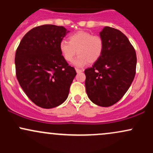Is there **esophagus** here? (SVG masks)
<instances>
[{
	"instance_id": "34e87169",
	"label": "esophagus",
	"mask_w": 153,
	"mask_h": 153,
	"mask_svg": "<svg viewBox=\"0 0 153 153\" xmlns=\"http://www.w3.org/2000/svg\"><path fill=\"white\" fill-rule=\"evenodd\" d=\"M75 71H76V72L78 73H81V72H82V70H80V69H78V68H76V69H75Z\"/></svg>"
}]
</instances>
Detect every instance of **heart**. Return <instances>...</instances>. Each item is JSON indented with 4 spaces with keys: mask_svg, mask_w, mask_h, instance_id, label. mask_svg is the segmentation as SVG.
<instances>
[{
    "mask_svg": "<svg viewBox=\"0 0 153 153\" xmlns=\"http://www.w3.org/2000/svg\"><path fill=\"white\" fill-rule=\"evenodd\" d=\"M68 41L59 43V51L67 62H73L77 53L79 56L75 59L77 66L94 63L101 57L104 43L99 35H92L90 32L78 31L70 35Z\"/></svg>",
    "mask_w": 153,
    "mask_h": 153,
    "instance_id": "obj_1",
    "label": "heart"
}]
</instances>
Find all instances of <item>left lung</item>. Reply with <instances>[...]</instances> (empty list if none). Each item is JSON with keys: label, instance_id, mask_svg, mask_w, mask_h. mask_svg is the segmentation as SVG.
Here are the masks:
<instances>
[{"label": "left lung", "instance_id": "obj_1", "mask_svg": "<svg viewBox=\"0 0 153 153\" xmlns=\"http://www.w3.org/2000/svg\"><path fill=\"white\" fill-rule=\"evenodd\" d=\"M104 47L101 57L85 70V88L95 104L108 107L126 94L136 73L134 47L122 31L106 26L100 32Z\"/></svg>", "mask_w": 153, "mask_h": 153}]
</instances>
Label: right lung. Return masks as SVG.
Wrapping results in <instances>:
<instances>
[{"mask_svg": "<svg viewBox=\"0 0 153 153\" xmlns=\"http://www.w3.org/2000/svg\"><path fill=\"white\" fill-rule=\"evenodd\" d=\"M68 32L62 26H36L24 35L16 52L17 80L29 99L41 108L62 104L76 75L59 51Z\"/></svg>", "mask_w": 153, "mask_h": 153, "instance_id": "right-lung-1", "label": "right lung"}]
</instances>
